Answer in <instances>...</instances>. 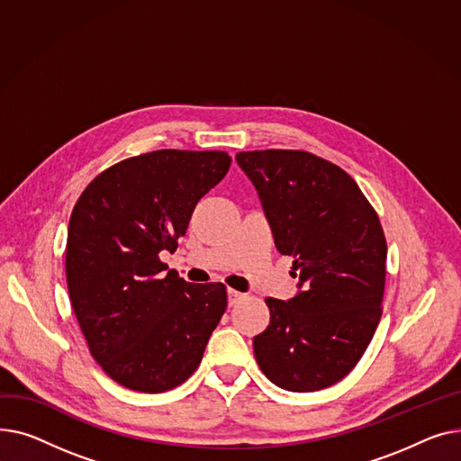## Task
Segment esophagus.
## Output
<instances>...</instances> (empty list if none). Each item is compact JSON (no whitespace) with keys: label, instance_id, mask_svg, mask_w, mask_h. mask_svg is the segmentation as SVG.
Segmentation results:
<instances>
[{"label":"esophagus","instance_id":"34e87169","mask_svg":"<svg viewBox=\"0 0 461 461\" xmlns=\"http://www.w3.org/2000/svg\"><path fill=\"white\" fill-rule=\"evenodd\" d=\"M227 295H229V305L232 307V305H236L241 297H243V294L241 292H238V290H232V288H229L227 290Z\"/></svg>","mask_w":461,"mask_h":461}]
</instances>
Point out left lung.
<instances>
[{"label":"left lung","mask_w":461,"mask_h":461,"mask_svg":"<svg viewBox=\"0 0 461 461\" xmlns=\"http://www.w3.org/2000/svg\"><path fill=\"white\" fill-rule=\"evenodd\" d=\"M276 248L300 277L290 300L267 297L269 326L253 339L272 384L326 389L357 365L382 318L387 241L356 180L303 150L238 152Z\"/></svg>","instance_id":"obj_1"}]
</instances>
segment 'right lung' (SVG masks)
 I'll return each instance as SVG.
<instances>
[{
  "label": "right lung",
  "instance_id": "add662e5",
  "mask_svg": "<svg viewBox=\"0 0 461 461\" xmlns=\"http://www.w3.org/2000/svg\"><path fill=\"white\" fill-rule=\"evenodd\" d=\"M230 167L221 150H154L98 175L68 223L67 285L91 356L126 389L164 393L199 366L227 309L223 283H185L159 260Z\"/></svg>",
  "mask_w": 461,
  "mask_h": 461
}]
</instances>
